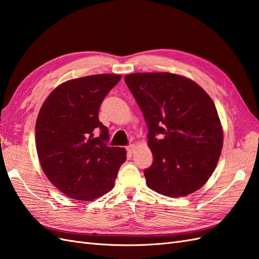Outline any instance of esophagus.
Masks as SVG:
<instances>
[{
	"instance_id": "34e87169",
	"label": "esophagus",
	"mask_w": 259,
	"mask_h": 259,
	"mask_svg": "<svg viewBox=\"0 0 259 259\" xmlns=\"http://www.w3.org/2000/svg\"><path fill=\"white\" fill-rule=\"evenodd\" d=\"M127 151H128V153H130V154H134L135 151H136V145L131 144V145L127 146Z\"/></svg>"
}]
</instances>
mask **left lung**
<instances>
[{"instance_id":"obj_1","label":"left lung","mask_w":259,"mask_h":259,"mask_svg":"<svg viewBox=\"0 0 259 259\" xmlns=\"http://www.w3.org/2000/svg\"><path fill=\"white\" fill-rule=\"evenodd\" d=\"M149 129L153 164L147 187L179 197L207 182L223 150L224 132L215 104L194 81L170 72L124 77Z\"/></svg>"}]
</instances>
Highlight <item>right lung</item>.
<instances>
[{"mask_svg":"<svg viewBox=\"0 0 259 259\" xmlns=\"http://www.w3.org/2000/svg\"><path fill=\"white\" fill-rule=\"evenodd\" d=\"M120 75L87 76L58 85L44 101L35 123V145L48 179L67 196L93 201L113 189L123 147L107 145L99 110Z\"/></svg>","mask_w":259,"mask_h":259,"instance_id":"add662e5","label":"right lung"}]
</instances>
